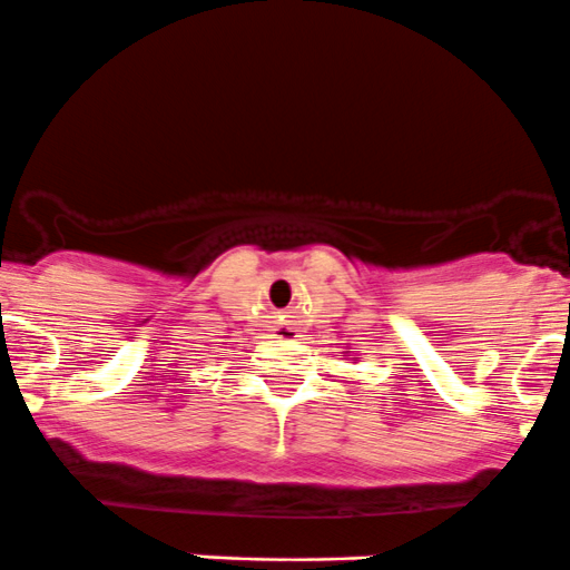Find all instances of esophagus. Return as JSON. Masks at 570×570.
<instances>
[{"mask_svg": "<svg viewBox=\"0 0 570 570\" xmlns=\"http://www.w3.org/2000/svg\"><path fill=\"white\" fill-rule=\"evenodd\" d=\"M283 335H287V332H283Z\"/></svg>", "mask_w": 570, "mask_h": 570, "instance_id": "1", "label": "esophagus"}]
</instances>
